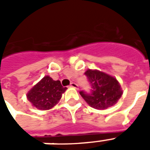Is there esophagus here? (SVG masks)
Listing matches in <instances>:
<instances>
[{
    "label": "esophagus",
    "instance_id": "esophagus-1",
    "mask_svg": "<svg viewBox=\"0 0 150 150\" xmlns=\"http://www.w3.org/2000/svg\"><path fill=\"white\" fill-rule=\"evenodd\" d=\"M71 87L77 89V88H78V84H77V83H74V82H72V83H71Z\"/></svg>",
    "mask_w": 150,
    "mask_h": 150
}]
</instances>
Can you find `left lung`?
Here are the masks:
<instances>
[{"label":"left lung","mask_w":150,"mask_h":150,"mask_svg":"<svg viewBox=\"0 0 150 150\" xmlns=\"http://www.w3.org/2000/svg\"><path fill=\"white\" fill-rule=\"evenodd\" d=\"M84 75L91 85V89L90 92L80 91L79 94L91 107L104 110L116 104L121 97L120 85L114 77L96 70H88Z\"/></svg>","instance_id":"obj_1"}]
</instances>
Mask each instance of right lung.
<instances>
[{
    "mask_svg": "<svg viewBox=\"0 0 150 150\" xmlns=\"http://www.w3.org/2000/svg\"><path fill=\"white\" fill-rule=\"evenodd\" d=\"M66 89L59 80L45 76L28 92L27 99L38 109L48 110L59 102Z\"/></svg>",
    "mask_w": 150,
    "mask_h": 150,
    "instance_id": "obj_1",
    "label": "right lung"
}]
</instances>
